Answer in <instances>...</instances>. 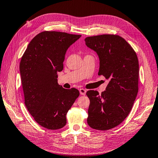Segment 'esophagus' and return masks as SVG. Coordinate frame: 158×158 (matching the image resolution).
<instances>
[{
	"instance_id": "1",
	"label": "esophagus",
	"mask_w": 158,
	"mask_h": 158,
	"mask_svg": "<svg viewBox=\"0 0 158 158\" xmlns=\"http://www.w3.org/2000/svg\"><path fill=\"white\" fill-rule=\"evenodd\" d=\"M79 92L81 95H83V96H85L86 94V90L85 89H79Z\"/></svg>"
}]
</instances>
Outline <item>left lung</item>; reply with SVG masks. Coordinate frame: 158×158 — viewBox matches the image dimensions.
<instances>
[{"mask_svg": "<svg viewBox=\"0 0 158 158\" xmlns=\"http://www.w3.org/2000/svg\"><path fill=\"white\" fill-rule=\"evenodd\" d=\"M85 44L100 58L98 75L108 80L106 91H87L90 100L87 124L107 131L123 123L129 114L139 90V61L133 48L118 35L104 34L85 39Z\"/></svg>", "mask_w": 158, "mask_h": 158, "instance_id": "left-lung-1", "label": "left lung"}]
</instances>
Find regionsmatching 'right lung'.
<instances>
[{"mask_svg": "<svg viewBox=\"0 0 158 158\" xmlns=\"http://www.w3.org/2000/svg\"><path fill=\"white\" fill-rule=\"evenodd\" d=\"M81 35L44 31L29 42L21 57L19 70L25 105L40 125L50 130L61 129L66 115L79 96L75 88L58 85L57 73L63 69L69 47Z\"/></svg>", "mask_w": 158, "mask_h": 158, "instance_id": "1", "label": "right lung"}]
</instances>
